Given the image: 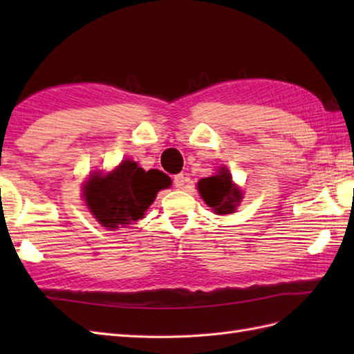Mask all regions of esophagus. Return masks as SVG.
<instances>
[{"mask_svg":"<svg viewBox=\"0 0 354 354\" xmlns=\"http://www.w3.org/2000/svg\"><path fill=\"white\" fill-rule=\"evenodd\" d=\"M187 183H189V179H187L184 173H179V175L173 176V184H175L176 189H185Z\"/></svg>","mask_w":354,"mask_h":354,"instance_id":"esophagus-1","label":"esophagus"}]
</instances>
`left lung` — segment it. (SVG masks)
I'll return each instance as SVG.
<instances>
[{
    "label": "left lung",
    "mask_w": 354,
    "mask_h": 354,
    "mask_svg": "<svg viewBox=\"0 0 354 354\" xmlns=\"http://www.w3.org/2000/svg\"><path fill=\"white\" fill-rule=\"evenodd\" d=\"M198 190L202 199L208 207L214 209L217 214H228L236 212V207L242 199V192L232 184L230 171L222 167L216 175L201 179Z\"/></svg>",
    "instance_id": "8db88e82"
}]
</instances>
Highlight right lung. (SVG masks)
<instances>
[{
    "instance_id": "obj_1",
    "label": "right lung",
    "mask_w": 354,
    "mask_h": 354,
    "mask_svg": "<svg viewBox=\"0 0 354 354\" xmlns=\"http://www.w3.org/2000/svg\"><path fill=\"white\" fill-rule=\"evenodd\" d=\"M170 178L161 170H145L126 160L102 176L93 175L84 187L88 208L103 227L118 228L137 222L152 204L156 193L167 189Z\"/></svg>"
}]
</instances>
